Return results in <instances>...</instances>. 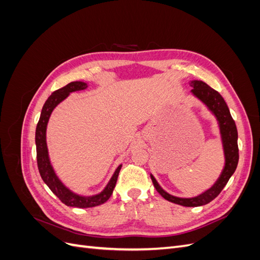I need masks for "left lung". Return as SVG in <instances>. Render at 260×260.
I'll list each match as a JSON object with an SVG mask.
<instances>
[{
	"label": "left lung",
	"mask_w": 260,
	"mask_h": 260,
	"mask_svg": "<svg viewBox=\"0 0 260 260\" xmlns=\"http://www.w3.org/2000/svg\"><path fill=\"white\" fill-rule=\"evenodd\" d=\"M190 84L191 86H193L192 93L196 98H199L203 103L214 113L219 122L225 157V165L221 172V176L219 177L217 182L212 185L209 190L192 199H180L176 198V196H172L162 190L152 175L151 179L157 192H158L165 200L185 207H198L206 205V204H208L212 200H215L220 194V192L223 190V187L228 183V181H229L231 176L234 174L235 169H237L239 162V146L237 125H235V122L230 114L229 107H228L223 98L220 95L219 92L210 88L208 84L203 81L194 80Z\"/></svg>",
	"instance_id": "obj_1"
}]
</instances>
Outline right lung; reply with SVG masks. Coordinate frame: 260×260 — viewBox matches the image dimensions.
Segmentation results:
<instances>
[{
  "label": "right lung",
  "instance_id": "right-lung-1",
  "mask_svg": "<svg viewBox=\"0 0 260 260\" xmlns=\"http://www.w3.org/2000/svg\"><path fill=\"white\" fill-rule=\"evenodd\" d=\"M86 86L88 85L84 82L74 81L65 85L64 88L54 91L43 105L40 119H39L36 129L37 162L39 172H40L42 180L44 181V183L50 187V190L60 200V202L64 203L67 206L78 208H89L104 204L113 194L118 175H119V171L121 169L120 165V166H118V168L116 169L115 174L113 175L112 179L109 180V182L104 190L100 194L93 196H81L68 190V188L60 182L59 179L55 175V172L53 170L49 158L48 146H46V125H48L50 116L53 112V109L56 107L61 101H64L69 95V93L84 90Z\"/></svg>",
  "mask_w": 260,
  "mask_h": 260
}]
</instances>
